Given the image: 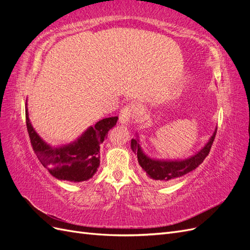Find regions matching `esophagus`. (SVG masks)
I'll use <instances>...</instances> for the list:
<instances>
[{
  "label": "esophagus",
  "instance_id": "esophagus-1",
  "mask_svg": "<svg viewBox=\"0 0 250 250\" xmlns=\"http://www.w3.org/2000/svg\"><path fill=\"white\" fill-rule=\"evenodd\" d=\"M134 117V109L130 105H126L120 111V123L123 125H129Z\"/></svg>",
  "mask_w": 250,
  "mask_h": 250
}]
</instances>
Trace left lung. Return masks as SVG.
Returning <instances> with one entry per match:
<instances>
[{"label": "left lung", "mask_w": 250, "mask_h": 250, "mask_svg": "<svg viewBox=\"0 0 250 250\" xmlns=\"http://www.w3.org/2000/svg\"><path fill=\"white\" fill-rule=\"evenodd\" d=\"M216 133L217 128L214 134L210 137L209 141L207 143V145L199 152L183 161H165L150 158L144 153V151L140 146L139 139L131 140V150L138 156V161L142 168V175L144 178L153 184H168L186 175L188 172L198 167L204 161V158L208 155Z\"/></svg>", "instance_id": "8db88e82"}]
</instances>
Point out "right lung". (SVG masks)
Segmentation results:
<instances>
[{
    "mask_svg": "<svg viewBox=\"0 0 250 250\" xmlns=\"http://www.w3.org/2000/svg\"><path fill=\"white\" fill-rule=\"evenodd\" d=\"M117 121L118 117L103 119L95 126H90L77 141L70 145L54 148L35 132L26 109L27 130L37 158L53 176L74 183L87 180L97 172L100 165V145Z\"/></svg>",
    "mask_w": 250,
    "mask_h": 250,
    "instance_id": "right-lung-1",
    "label": "right lung"
}]
</instances>
